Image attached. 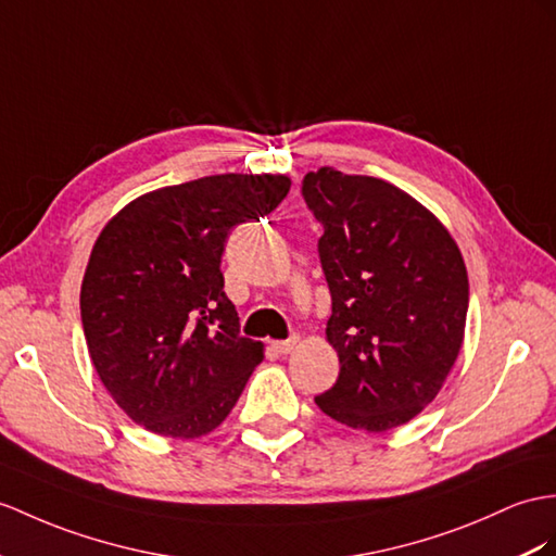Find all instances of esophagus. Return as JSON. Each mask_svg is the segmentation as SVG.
I'll return each instance as SVG.
<instances>
[{
    "instance_id": "1",
    "label": "esophagus",
    "mask_w": 556,
    "mask_h": 556,
    "mask_svg": "<svg viewBox=\"0 0 556 556\" xmlns=\"http://www.w3.org/2000/svg\"><path fill=\"white\" fill-rule=\"evenodd\" d=\"M296 344H300V337L292 334L290 340H280V342H274V344H270V346H274V349L278 351V354L286 356V354H290V351H292Z\"/></svg>"
}]
</instances>
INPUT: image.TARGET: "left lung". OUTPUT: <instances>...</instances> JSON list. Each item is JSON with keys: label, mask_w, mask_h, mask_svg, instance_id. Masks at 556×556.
I'll return each instance as SVG.
<instances>
[{"label": "left lung", "mask_w": 556, "mask_h": 556, "mask_svg": "<svg viewBox=\"0 0 556 556\" xmlns=\"http://www.w3.org/2000/svg\"><path fill=\"white\" fill-rule=\"evenodd\" d=\"M302 195L323 226L318 256L332 296L325 337L340 356V377L316 405L375 434L410 422L463 349V254L434 214L375 176L320 167L304 176Z\"/></svg>", "instance_id": "left-lung-1"}]
</instances>
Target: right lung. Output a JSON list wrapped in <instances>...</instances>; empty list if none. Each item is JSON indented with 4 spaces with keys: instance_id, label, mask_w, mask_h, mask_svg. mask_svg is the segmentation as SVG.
<instances>
[{
    "instance_id": "right-lung-1",
    "label": "right lung",
    "mask_w": 556,
    "mask_h": 556,
    "mask_svg": "<svg viewBox=\"0 0 556 556\" xmlns=\"http://www.w3.org/2000/svg\"><path fill=\"white\" fill-rule=\"evenodd\" d=\"M286 174H214L131 200L105 224L79 308L93 368L134 422L198 439L233 410L264 344L224 292L231 228L274 212Z\"/></svg>"
}]
</instances>
